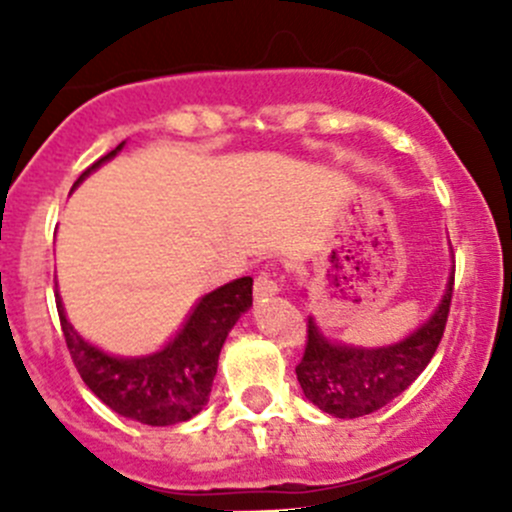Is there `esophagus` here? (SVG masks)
<instances>
[{"mask_svg": "<svg viewBox=\"0 0 512 512\" xmlns=\"http://www.w3.org/2000/svg\"><path fill=\"white\" fill-rule=\"evenodd\" d=\"M280 292V285H277L275 275H272L270 270H262L260 275L255 277V297L257 299H265V297H272V294Z\"/></svg>", "mask_w": 512, "mask_h": 512, "instance_id": "esophagus-1", "label": "esophagus"}]
</instances>
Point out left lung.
<instances>
[{
	"label": "left lung",
	"mask_w": 512,
	"mask_h": 512,
	"mask_svg": "<svg viewBox=\"0 0 512 512\" xmlns=\"http://www.w3.org/2000/svg\"><path fill=\"white\" fill-rule=\"evenodd\" d=\"M453 280L456 270L431 319L404 342L384 349H354L329 342L309 317L304 354L294 366L304 396L337 418L374 414L394 401L414 384L441 344L451 312Z\"/></svg>",
	"instance_id": "8db88e82"
}]
</instances>
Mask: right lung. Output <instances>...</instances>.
I'll return each instance as SVG.
<instances>
[{"instance_id": "add662e5", "label": "right lung", "mask_w": 512, "mask_h": 512, "mask_svg": "<svg viewBox=\"0 0 512 512\" xmlns=\"http://www.w3.org/2000/svg\"><path fill=\"white\" fill-rule=\"evenodd\" d=\"M121 148L123 143L89 165L74 188ZM250 304L252 277H240L205 294L168 347L141 359H118L84 342L66 319L61 297H56L61 332L84 384L108 409L148 426H173L188 421L208 404L227 332L235 327Z\"/></svg>"}]
</instances>
